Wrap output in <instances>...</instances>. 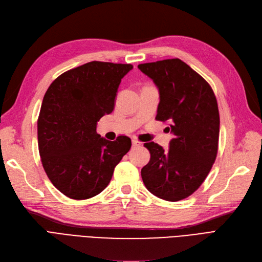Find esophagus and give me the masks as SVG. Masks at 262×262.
I'll return each instance as SVG.
<instances>
[{"instance_id": "esophagus-1", "label": "esophagus", "mask_w": 262, "mask_h": 262, "mask_svg": "<svg viewBox=\"0 0 262 262\" xmlns=\"http://www.w3.org/2000/svg\"><path fill=\"white\" fill-rule=\"evenodd\" d=\"M141 145H142V143L137 141V140H133L132 141V146H134V147H139V146H141Z\"/></svg>"}]
</instances>
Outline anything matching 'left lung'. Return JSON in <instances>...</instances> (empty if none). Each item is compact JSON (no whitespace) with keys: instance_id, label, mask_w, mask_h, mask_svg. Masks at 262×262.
Instances as JSON below:
<instances>
[{"instance_id":"1","label":"left lung","mask_w":262,"mask_h":262,"mask_svg":"<svg viewBox=\"0 0 262 262\" xmlns=\"http://www.w3.org/2000/svg\"><path fill=\"white\" fill-rule=\"evenodd\" d=\"M159 90L156 119L167 121L174 139L164 150L154 142L144 146L150 160L142 171L146 188L166 201L192 194L215 162L219 139V112L208 82L181 59H166L138 67Z\"/></svg>"}]
</instances>
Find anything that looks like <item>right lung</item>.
<instances>
[{
	"label": "right lung",
	"mask_w": 262,
	"mask_h": 262,
	"mask_svg": "<svg viewBox=\"0 0 262 262\" xmlns=\"http://www.w3.org/2000/svg\"><path fill=\"white\" fill-rule=\"evenodd\" d=\"M131 64L91 61L69 70L47 89L37 119L41 164L57 189L74 200L99 194L131 148L120 135L111 142L97 123L114 111L121 78Z\"/></svg>",
	"instance_id": "obj_1"
}]
</instances>
